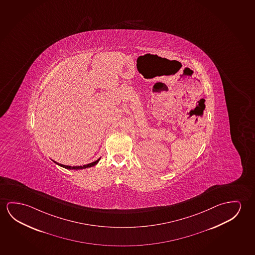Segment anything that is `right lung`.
<instances>
[{
	"instance_id": "add662e5",
	"label": "right lung",
	"mask_w": 255,
	"mask_h": 255,
	"mask_svg": "<svg viewBox=\"0 0 255 255\" xmlns=\"http://www.w3.org/2000/svg\"><path fill=\"white\" fill-rule=\"evenodd\" d=\"M101 160V158H99L98 160H96V161H94V162H91V163H88V164L83 165V166H68V165H63L60 164L58 162H56V161H53L56 164L59 165V166H61V167H63L64 169H86V168H90V167H93L94 165L97 164L98 163L99 161Z\"/></svg>"
}]
</instances>
